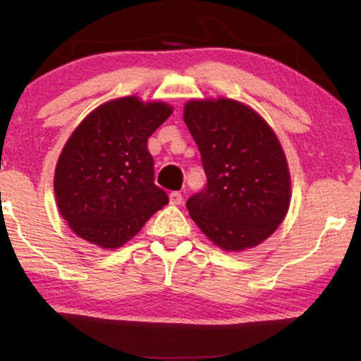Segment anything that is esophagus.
Instances as JSON below:
<instances>
[{
	"mask_svg": "<svg viewBox=\"0 0 361 361\" xmlns=\"http://www.w3.org/2000/svg\"><path fill=\"white\" fill-rule=\"evenodd\" d=\"M182 200H184V199H182L180 192H171V194H169V202L172 205H180Z\"/></svg>",
	"mask_w": 361,
	"mask_h": 361,
	"instance_id": "obj_1",
	"label": "esophagus"
}]
</instances>
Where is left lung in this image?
Wrapping results in <instances>:
<instances>
[{
  "label": "left lung",
  "mask_w": 361,
  "mask_h": 361,
  "mask_svg": "<svg viewBox=\"0 0 361 361\" xmlns=\"http://www.w3.org/2000/svg\"><path fill=\"white\" fill-rule=\"evenodd\" d=\"M184 121L207 184L187 200L199 228L228 251L253 248L288 214L290 177L278 137L258 113L228 98L192 100Z\"/></svg>",
  "instance_id": "obj_1"
}]
</instances>
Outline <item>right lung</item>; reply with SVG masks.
Returning <instances> with one entry per match:
<instances>
[{"label": "right lung", "instance_id": "add662e5", "mask_svg": "<svg viewBox=\"0 0 361 361\" xmlns=\"http://www.w3.org/2000/svg\"><path fill=\"white\" fill-rule=\"evenodd\" d=\"M166 103L125 97L93 110L59 157L54 190L59 210L80 238L102 248L131 240L167 205L154 184L147 140L171 116Z\"/></svg>", "mask_w": 361, "mask_h": 361}]
</instances>
